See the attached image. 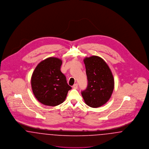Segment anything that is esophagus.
I'll return each mask as SVG.
<instances>
[{"instance_id":"1","label":"esophagus","mask_w":149,"mask_h":149,"mask_svg":"<svg viewBox=\"0 0 149 149\" xmlns=\"http://www.w3.org/2000/svg\"><path fill=\"white\" fill-rule=\"evenodd\" d=\"M78 84H77V83H76V84H74V85H73V86H72V87H73V88H74V89H77V88H78Z\"/></svg>"}]
</instances>
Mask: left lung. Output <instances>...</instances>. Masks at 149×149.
<instances>
[{
  "label": "left lung",
  "mask_w": 149,
  "mask_h": 149,
  "mask_svg": "<svg viewBox=\"0 0 149 149\" xmlns=\"http://www.w3.org/2000/svg\"><path fill=\"white\" fill-rule=\"evenodd\" d=\"M88 86L81 95L86 104L98 108L110 99L114 86V78L108 65L101 57L92 56L84 59Z\"/></svg>",
  "instance_id": "obj_1"
}]
</instances>
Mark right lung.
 Returning a JSON list of instances; mask_svg holds the SVG:
<instances>
[{"label": "right lung", "mask_w": 149, "mask_h": 149, "mask_svg": "<svg viewBox=\"0 0 149 149\" xmlns=\"http://www.w3.org/2000/svg\"><path fill=\"white\" fill-rule=\"evenodd\" d=\"M62 60L49 57L37 65L31 77L36 99L44 105L56 106L63 103L71 87L60 70Z\"/></svg>", "instance_id": "obj_1"}]
</instances>
